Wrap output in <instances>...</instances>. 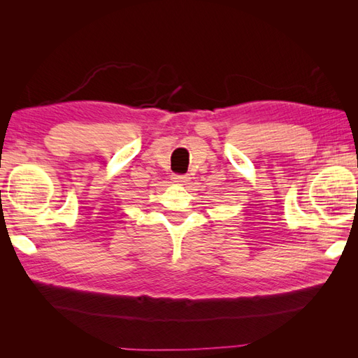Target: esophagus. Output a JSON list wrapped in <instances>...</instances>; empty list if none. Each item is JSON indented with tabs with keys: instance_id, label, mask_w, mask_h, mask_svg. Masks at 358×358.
I'll return each instance as SVG.
<instances>
[{
	"instance_id": "1",
	"label": "esophagus",
	"mask_w": 358,
	"mask_h": 358,
	"mask_svg": "<svg viewBox=\"0 0 358 358\" xmlns=\"http://www.w3.org/2000/svg\"><path fill=\"white\" fill-rule=\"evenodd\" d=\"M171 179L175 180V182H178V183H180V185H187V183L189 182L188 175H173Z\"/></svg>"
}]
</instances>
